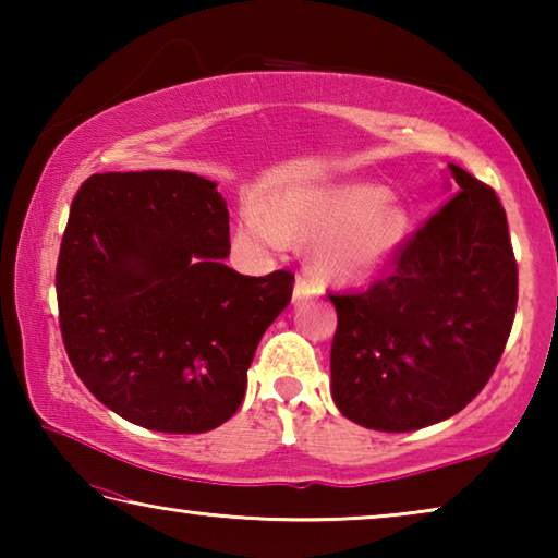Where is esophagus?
<instances>
[{"label":"esophagus","mask_w":558,"mask_h":558,"mask_svg":"<svg viewBox=\"0 0 558 558\" xmlns=\"http://www.w3.org/2000/svg\"><path fill=\"white\" fill-rule=\"evenodd\" d=\"M319 290H323V286H319V280L310 278V276H302V272H300L298 280H295V292H292V300L300 302V300H305L310 295H317Z\"/></svg>","instance_id":"obj_1"}]
</instances>
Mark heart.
Returning <instances> with one entry per match:
<instances>
[{
  "label": "heart",
  "mask_w": 558,
  "mask_h": 558,
  "mask_svg": "<svg viewBox=\"0 0 558 558\" xmlns=\"http://www.w3.org/2000/svg\"><path fill=\"white\" fill-rule=\"evenodd\" d=\"M241 233L270 248H282L288 239L317 241L319 272L356 282L396 258L411 233V216L384 189L352 184L286 196L268 214L248 209Z\"/></svg>",
  "instance_id": "b5f03b06"
}]
</instances>
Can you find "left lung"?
<instances>
[{
    "mask_svg": "<svg viewBox=\"0 0 558 558\" xmlns=\"http://www.w3.org/2000/svg\"><path fill=\"white\" fill-rule=\"evenodd\" d=\"M452 194L369 288L337 310L332 399L364 428L446 421L485 389L512 332L517 260L493 186L448 165Z\"/></svg>",
    "mask_w": 558,
    "mask_h": 558,
    "instance_id": "8db88e82",
    "label": "left lung"
}]
</instances>
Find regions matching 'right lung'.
<instances>
[{
  "instance_id": "obj_1",
  "label": "right lung",
  "mask_w": 558,
  "mask_h": 558,
  "mask_svg": "<svg viewBox=\"0 0 558 558\" xmlns=\"http://www.w3.org/2000/svg\"><path fill=\"white\" fill-rule=\"evenodd\" d=\"M209 179L93 174L65 223L56 298L65 354L96 399L159 433H206L239 411L263 332L295 276H241Z\"/></svg>"
}]
</instances>
